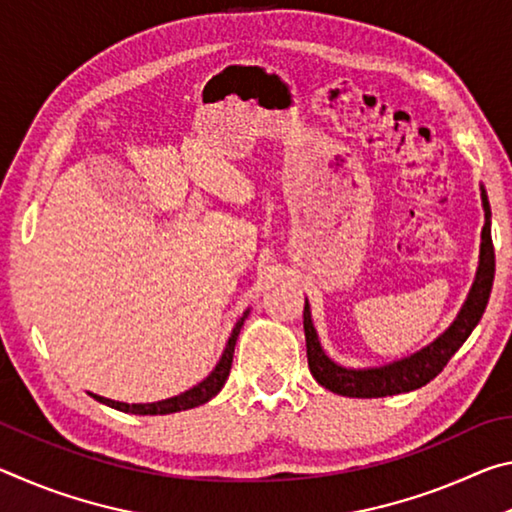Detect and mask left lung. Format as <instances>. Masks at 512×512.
I'll use <instances>...</instances> for the list:
<instances>
[{"label":"left lung","mask_w":512,"mask_h":512,"mask_svg":"<svg viewBox=\"0 0 512 512\" xmlns=\"http://www.w3.org/2000/svg\"><path fill=\"white\" fill-rule=\"evenodd\" d=\"M481 201L485 210V225L481 230V255L472 289L467 293L465 305L458 311V316L436 341L429 343L420 352L404 357L400 361L386 363L379 368H343L327 357L320 348L316 327L311 323L309 302H305V341H307V361L309 370L320 386L327 391L339 393L345 397H386L400 395L420 388L443 372L447 361L454 357L456 350L467 341L472 329L479 325V320L488 305L492 280H495V246L490 235V203L481 187Z\"/></svg>","instance_id":"8db88e82"}]
</instances>
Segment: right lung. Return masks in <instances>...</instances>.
Instances as JSON below:
<instances>
[{
    "mask_svg": "<svg viewBox=\"0 0 512 512\" xmlns=\"http://www.w3.org/2000/svg\"><path fill=\"white\" fill-rule=\"evenodd\" d=\"M246 318H248V309L244 311V316L237 320L235 329H232L230 339H228V343H225V350L221 354L219 363H216V368L201 381V384H196L194 388H189V391H185V393H180L176 397H169V400H162V402H151V404H126V402L108 400V397H101V395H94V393H90V395L97 402L110 406V409H117V411H124V413H135V415H167V413L194 409V406H201L205 402H210L212 397L221 391L225 379H228V375H230L232 354H235L237 336H239L241 325H244Z\"/></svg>",
    "mask_w": 512,
    "mask_h": 512,
    "instance_id": "add662e5",
    "label": "right lung"
}]
</instances>
